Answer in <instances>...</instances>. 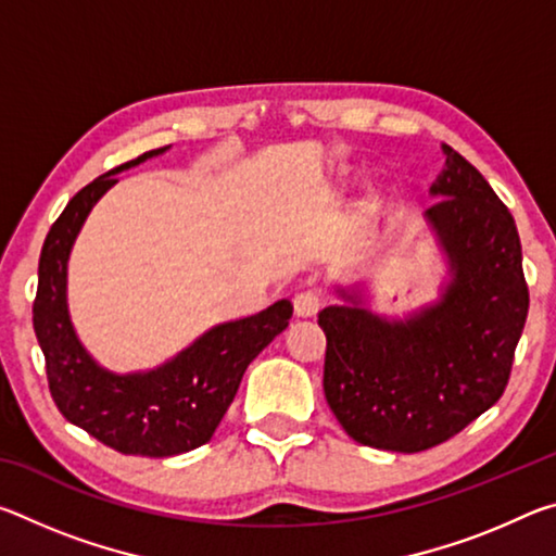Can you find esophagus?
Here are the masks:
<instances>
[{"label": "esophagus", "instance_id": "esophagus-1", "mask_svg": "<svg viewBox=\"0 0 556 556\" xmlns=\"http://www.w3.org/2000/svg\"><path fill=\"white\" fill-rule=\"evenodd\" d=\"M318 306H321V299H318L316 291H301L294 296V314L299 318H314L318 314Z\"/></svg>", "mask_w": 556, "mask_h": 556}]
</instances>
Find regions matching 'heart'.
<instances>
[{
    "label": "heart",
    "instance_id": "heart-1",
    "mask_svg": "<svg viewBox=\"0 0 556 556\" xmlns=\"http://www.w3.org/2000/svg\"><path fill=\"white\" fill-rule=\"evenodd\" d=\"M365 203H368V208H375V203H378V199H375V193H370L368 201H365Z\"/></svg>",
    "mask_w": 556,
    "mask_h": 556
}]
</instances>
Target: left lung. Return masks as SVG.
Segmentation results:
<instances>
[{
    "mask_svg": "<svg viewBox=\"0 0 556 556\" xmlns=\"http://www.w3.org/2000/svg\"><path fill=\"white\" fill-rule=\"evenodd\" d=\"M425 211L446 260L439 299L404 318L368 308L363 281L326 306L324 392L357 444L417 454L456 437L501 400L530 294L515 220L448 144Z\"/></svg>",
    "mask_w": 556,
    "mask_h": 556,
    "instance_id": "1",
    "label": "left lung"
}]
</instances>
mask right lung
Returning a JSON list of instances; mask_svg holds the SVG:
<instances>
[{
  "label": "right lung",
  "mask_w": 556,
  "mask_h": 556,
  "mask_svg": "<svg viewBox=\"0 0 556 556\" xmlns=\"http://www.w3.org/2000/svg\"><path fill=\"white\" fill-rule=\"evenodd\" d=\"M152 149L78 191L51 225L39 260L34 331L46 357L55 407L71 425L129 456H176L203 446L218 429L248 365L289 326L281 299L265 312L218 324L152 370L112 372L88 353L68 312V260L75 238L115 174L164 154Z\"/></svg>",
  "instance_id": "right-lung-1"
}]
</instances>
